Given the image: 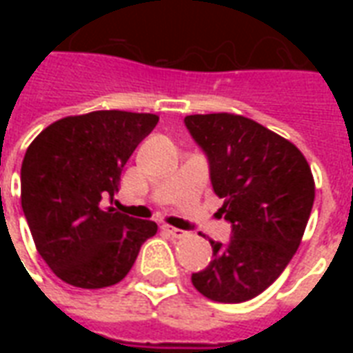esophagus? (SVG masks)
<instances>
[{
  "mask_svg": "<svg viewBox=\"0 0 353 353\" xmlns=\"http://www.w3.org/2000/svg\"><path fill=\"white\" fill-rule=\"evenodd\" d=\"M162 230H164V232H168L172 238H183L185 234H187L185 230L176 229V227H168V225H162Z\"/></svg>",
  "mask_w": 353,
  "mask_h": 353,
  "instance_id": "esophagus-1",
  "label": "esophagus"
}]
</instances>
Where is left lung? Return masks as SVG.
<instances>
[{
  "mask_svg": "<svg viewBox=\"0 0 353 353\" xmlns=\"http://www.w3.org/2000/svg\"><path fill=\"white\" fill-rule=\"evenodd\" d=\"M204 151L229 242L210 240L214 259L191 281L217 303H244L272 285L293 259L314 206V177L291 141L230 113L187 115Z\"/></svg>",
  "mask_w": 353,
  "mask_h": 353,
  "instance_id": "left-lung-1",
  "label": "left lung"
}]
</instances>
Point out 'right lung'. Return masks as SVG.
I'll return each mask as SVG.
<instances>
[{
  "instance_id": "right-lung-1",
  "label": "right lung",
  "mask_w": 353,
  "mask_h": 353,
  "mask_svg": "<svg viewBox=\"0 0 353 353\" xmlns=\"http://www.w3.org/2000/svg\"><path fill=\"white\" fill-rule=\"evenodd\" d=\"M159 117L92 111L47 126L28 147L22 212L35 248L60 280L83 289L115 285L130 272L157 223L105 208L121 172Z\"/></svg>"
}]
</instances>
